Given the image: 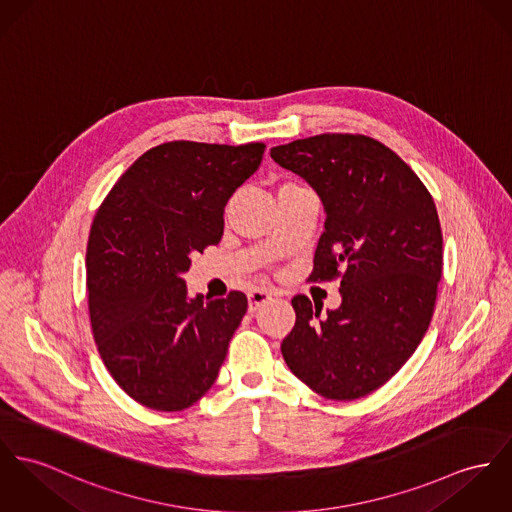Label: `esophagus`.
<instances>
[{"label": "esophagus", "instance_id": "esophagus-1", "mask_svg": "<svg viewBox=\"0 0 512 512\" xmlns=\"http://www.w3.org/2000/svg\"><path fill=\"white\" fill-rule=\"evenodd\" d=\"M249 312H255V310H259L263 304H267L271 298H273V294L269 292V290H265V288H255V290H251L249 292Z\"/></svg>", "mask_w": 512, "mask_h": 512}]
</instances>
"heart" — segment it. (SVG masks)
I'll return each mask as SVG.
<instances>
[{"mask_svg": "<svg viewBox=\"0 0 512 512\" xmlns=\"http://www.w3.org/2000/svg\"><path fill=\"white\" fill-rule=\"evenodd\" d=\"M286 185H288V183H286Z\"/></svg>", "mask_w": 512, "mask_h": 512, "instance_id": "1", "label": "heart"}]
</instances>
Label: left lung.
<instances>
[{
	"mask_svg": "<svg viewBox=\"0 0 512 512\" xmlns=\"http://www.w3.org/2000/svg\"><path fill=\"white\" fill-rule=\"evenodd\" d=\"M306 179L325 210L308 280L341 278V306L319 319L292 298L296 323L280 351L315 394L351 401L384 386L425 337L442 275L433 197L415 171L362 134H319L271 150Z\"/></svg>",
	"mask_w": 512,
	"mask_h": 512,
	"instance_id": "1",
	"label": "left lung"
}]
</instances>
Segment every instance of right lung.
Instances as JSON below:
<instances>
[{"label": "right lung", "instance_id": "obj_1", "mask_svg": "<svg viewBox=\"0 0 512 512\" xmlns=\"http://www.w3.org/2000/svg\"><path fill=\"white\" fill-rule=\"evenodd\" d=\"M265 144L165 142L136 159L99 206L87 241V300L99 354L144 407L183 411L218 378L247 296L189 298L191 255L224 234V208Z\"/></svg>", "mask_w": 512, "mask_h": 512}]
</instances>
